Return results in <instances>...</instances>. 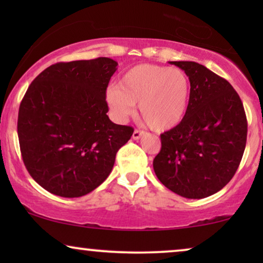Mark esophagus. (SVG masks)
Wrapping results in <instances>:
<instances>
[{
  "mask_svg": "<svg viewBox=\"0 0 263 263\" xmlns=\"http://www.w3.org/2000/svg\"><path fill=\"white\" fill-rule=\"evenodd\" d=\"M143 134H145V133L141 132V130H138V129H135L134 133H133V139H134V140H139Z\"/></svg>",
  "mask_w": 263,
  "mask_h": 263,
  "instance_id": "34e87169",
  "label": "esophagus"
}]
</instances>
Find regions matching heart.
Instances as JSON below:
<instances>
[{"mask_svg":"<svg viewBox=\"0 0 263 263\" xmlns=\"http://www.w3.org/2000/svg\"><path fill=\"white\" fill-rule=\"evenodd\" d=\"M190 95L189 79L178 68L157 64H138L121 78L106 93L112 116L123 122L139 104L140 116L151 129L164 132L174 128L184 117Z\"/></svg>","mask_w":263,"mask_h":263,"instance_id":"heart-1","label":"heart"}]
</instances>
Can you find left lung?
<instances>
[{
  "instance_id": "left-lung-1",
  "label": "left lung",
  "mask_w": 263,
  "mask_h": 263,
  "mask_svg": "<svg viewBox=\"0 0 263 263\" xmlns=\"http://www.w3.org/2000/svg\"><path fill=\"white\" fill-rule=\"evenodd\" d=\"M170 63L189 77V103L179 124L160 135L153 168L171 192L203 199L224 188L239 166L247 143L246 111L228 80L192 61Z\"/></svg>"
}]
</instances>
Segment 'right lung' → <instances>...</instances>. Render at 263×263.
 Instances as JSON below:
<instances>
[{
  "instance_id": "obj_1",
  "label": "right lung",
  "mask_w": 263,
  "mask_h": 263,
  "mask_svg": "<svg viewBox=\"0 0 263 263\" xmlns=\"http://www.w3.org/2000/svg\"><path fill=\"white\" fill-rule=\"evenodd\" d=\"M118 63L107 57L52 64L27 88L17 136L25 166L49 193L80 197L112 170L134 129L106 112V88Z\"/></svg>"
}]
</instances>
